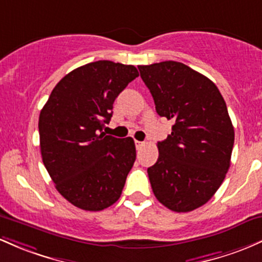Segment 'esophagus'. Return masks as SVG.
<instances>
[{"instance_id":"esophagus-1","label":"esophagus","mask_w":262,"mask_h":262,"mask_svg":"<svg viewBox=\"0 0 262 262\" xmlns=\"http://www.w3.org/2000/svg\"><path fill=\"white\" fill-rule=\"evenodd\" d=\"M143 145H145V142H141V141H135V146H136L137 149H140Z\"/></svg>"}]
</instances>
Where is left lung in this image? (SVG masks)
<instances>
[{
    "mask_svg": "<svg viewBox=\"0 0 262 262\" xmlns=\"http://www.w3.org/2000/svg\"><path fill=\"white\" fill-rule=\"evenodd\" d=\"M160 116L173 120L147 169L152 190L178 213L202 207L215 194L230 167L234 127L216 85L179 61L139 66Z\"/></svg>",
    "mask_w": 262,
    "mask_h": 262,
    "instance_id": "obj_1",
    "label": "left lung"
}]
</instances>
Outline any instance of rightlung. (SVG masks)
Masks as SVG:
<instances>
[{
    "label": "right lung",
    "instance_id": "obj_1",
    "mask_svg": "<svg viewBox=\"0 0 262 262\" xmlns=\"http://www.w3.org/2000/svg\"><path fill=\"white\" fill-rule=\"evenodd\" d=\"M139 76L134 66L110 60L85 64L55 85L40 110L42 160L55 188L80 209L99 211L121 195L136 160L131 137L102 132L119 94Z\"/></svg>",
    "mask_w": 262,
    "mask_h": 262
}]
</instances>
